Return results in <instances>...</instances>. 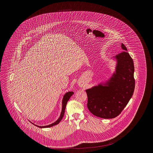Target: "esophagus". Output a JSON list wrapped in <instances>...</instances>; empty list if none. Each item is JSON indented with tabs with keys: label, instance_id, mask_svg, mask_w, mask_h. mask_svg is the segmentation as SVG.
Segmentation results:
<instances>
[{
	"label": "esophagus",
	"instance_id": "1",
	"mask_svg": "<svg viewBox=\"0 0 153 153\" xmlns=\"http://www.w3.org/2000/svg\"><path fill=\"white\" fill-rule=\"evenodd\" d=\"M83 85H84V84H80V86H81V87H83Z\"/></svg>",
	"mask_w": 153,
	"mask_h": 153
}]
</instances>
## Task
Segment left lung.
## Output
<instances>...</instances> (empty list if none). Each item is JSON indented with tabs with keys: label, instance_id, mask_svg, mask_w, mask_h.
I'll list each match as a JSON object with an SVG mask.
<instances>
[{
	"label": "left lung",
	"instance_id": "8db88e82",
	"mask_svg": "<svg viewBox=\"0 0 153 153\" xmlns=\"http://www.w3.org/2000/svg\"><path fill=\"white\" fill-rule=\"evenodd\" d=\"M124 51L115 56V73L103 85L99 84L86 90L87 107L94 115L114 118L119 115L130 100L135 88L133 60L123 44Z\"/></svg>",
	"mask_w": 153,
	"mask_h": 153
}]
</instances>
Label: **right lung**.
<instances>
[{
	"instance_id": "obj_1",
	"label": "right lung",
	"mask_w": 153,
	"mask_h": 153,
	"mask_svg": "<svg viewBox=\"0 0 153 153\" xmlns=\"http://www.w3.org/2000/svg\"><path fill=\"white\" fill-rule=\"evenodd\" d=\"M74 94V92H66L65 95L64 96V98H63V100H62V112H61V115L59 117V118L58 119V120H56V121H55V123L50 124V125H48V126H36L37 127H38L39 128H48V127H52L53 126H55V125H57L59 123V122L61 121V120L62 119L64 115V114H65V110L66 105V104L68 101V100H69L70 97Z\"/></svg>"
}]
</instances>
